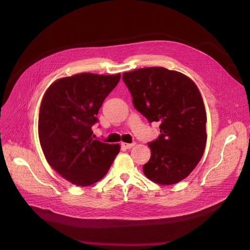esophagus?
<instances>
[{
    "label": "esophagus",
    "mask_w": 250,
    "mask_h": 250,
    "mask_svg": "<svg viewBox=\"0 0 250 250\" xmlns=\"http://www.w3.org/2000/svg\"><path fill=\"white\" fill-rule=\"evenodd\" d=\"M135 145V143H132V144H126V143H123L122 144V146L124 147V148H126V149H128V148H131L133 146Z\"/></svg>",
    "instance_id": "esophagus-1"
}]
</instances>
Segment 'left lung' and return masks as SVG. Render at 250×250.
Instances as JSON below:
<instances>
[{
	"label": "left lung",
	"instance_id": "1",
	"mask_svg": "<svg viewBox=\"0 0 250 250\" xmlns=\"http://www.w3.org/2000/svg\"><path fill=\"white\" fill-rule=\"evenodd\" d=\"M134 108L161 134L148 143L149 161L144 173L153 183L174 185L199 163L207 144V113L195 83L187 76L162 66L124 73Z\"/></svg>",
	"mask_w": 250,
	"mask_h": 250
}]
</instances>
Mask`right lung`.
Masks as SVG:
<instances>
[{
	"mask_svg": "<svg viewBox=\"0 0 250 250\" xmlns=\"http://www.w3.org/2000/svg\"><path fill=\"white\" fill-rule=\"evenodd\" d=\"M121 75L83 73L56 81L44 94L39 139L49 165L63 178L87 187L103 178L120 152L119 145L95 140L92 126Z\"/></svg>",
	"mask_w": 250,
	"mask_h": 250,
	"instance_id": "obj_1",
	"label": "right lung"
}]
</instances>
